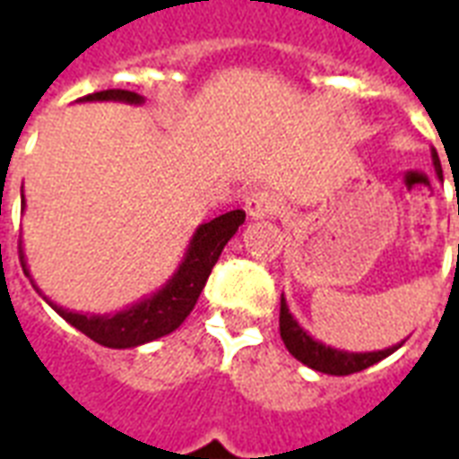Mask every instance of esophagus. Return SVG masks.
Here are the masks:
<instances>
[{"label":"esophagus","instance_id":"1","mask_svg":"<svg viewBox=\"0 0 459 459\" xmlns=\"http://www.w3.org/2000/svg\"><path fill=\"white\" fill-rule=\"evenodd\" d=\"M279 209V202L272 193H252L247 200H245V212L250 216L252 221H262V219H269Z\"/></svg>","mask_w":459,"mask_h":459}]
</instances>
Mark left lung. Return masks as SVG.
<instances>
[{"instance_id":"8db88e82","label":"left lung","mask_w":459,"mask_h":459,"mask_svg":"<svg viewBox=\"0 0 459 459\" xmlns=\"http://www.w3.org/2000/svg\"><path fill=\"white\" fill-rule=\"evenodd\" d=\"M431 161H434L436 176L441 178V161H438L436 150H431ZM279 328L288 352H290L295 359H300V362L307 364L309 369L321 371V374H331V377H348V374L367 369L371 364L381 362L384 357L393 355V352L405 342L400 341L395 342V345H391V348L371 350V352H352V350H341L335 348V345H326V342L316 341L314 335L307 333L305 328L298 324V319H295L293 314H290V309H288L286 295H281Z\"/></svg>"}]
</instances>
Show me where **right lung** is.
Returning <instances> with one entry per match:
<instances>
[{"label": "right lung", "mask_w": 459, "mask_h": 459, "mask_svg": "<svg viewBox=\"0 0 459 459\" xmlns=\"http://www.w3.org/2000/svg\"><path fill=\"white\" fill-rule=\"evenodd\" d=\"M78 102H124L140 107V104H145V97L131 92V90H102V92L82 97ZM21 209H25L23 195H21ZM243 209H233V212L216 216L212 221L200 223L195 229L186 252H183L180 264L176 266V272L169 276L164 286L145 295V298H140L138 302L109 314L74 312V309L59 307L39 290L35 279L30 276V269L25 264L23 247H21V264H23V272L30 276L32 288L45 298L47 305L52 307L61 319H66L71 326L78 328L81 333H85L104 348H138V345L157 341L161 335H169L186 321V316L193 312L195 302L200 298L202 288L207 283L209 273L214 269L216 259L230 238L236 236L238 226H243Z\"/></svg>", "instance_id": "obj_1"}]
</instances>
